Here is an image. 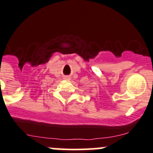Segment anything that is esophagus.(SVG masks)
<instances>
[{"label":"esophagus","mask_w":153,"mask_h":153,"mask_svg":"<svg viewBox=\"0 0 153 153\" xmlns=\"http://www.w3.org/2000/svg\"><path fill=\"white\" fill-rule=\"evenodd\" d=\"M70 77L69 76H65L64 77V79H65V80H70Z\"/></svg>","instance_id":"34e87169"}]
</instances>
